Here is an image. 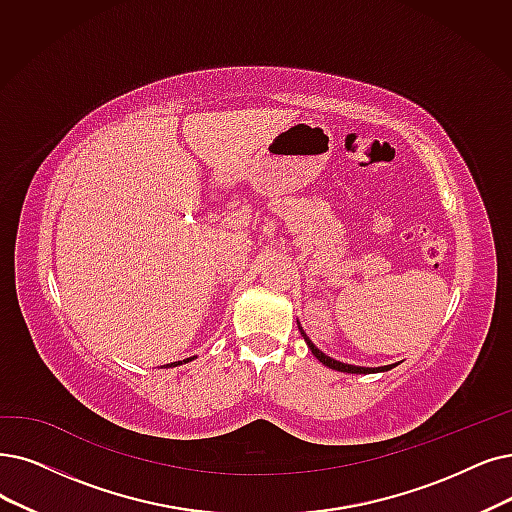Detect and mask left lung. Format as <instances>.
Segmentation results:
<instances>
[{
    "label": "left lung",
    "instance_id": "left-lung-1",
    "mask_svg": "<svg viewBox=\"0 0 512 512\" xmlns=\"http://www.w3.org/2000/svg\"><path fill=\"white\" fill-rule=\"evenodd\" d=\"M300 327V325H298ZM300 332H302V336H304V342L309 344V349H311V353L323 363V365H327V367H332V370H338V372H349V374H374V372H386V370H393L395 365H384V367H359V365H346V363H342V361H336V359H332V357H327L325 353H321L317 346L309 340V336L304 334V330L300 327Z\"/></svg>",
    "mask_w": 512,
    "mask_h": 512
}]
</instances>
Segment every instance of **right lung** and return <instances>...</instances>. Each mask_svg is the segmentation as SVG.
Returning <instances> with one entry per match:
<instances>
[{
    "mask_svg": "<svg viewBox=\"0 0 512 512\" xmlns=\"http://www.w3.org/2000/svg\"><path fill=\"white\" fill-rule=\"evenodd\" d=\"M191 359H193V357H191ZM191 359H185V361H191ZM174 365H180V361H176V363H174Z\"/></svg>",
    "mask_w": 512,
    "mask_h": 512,
    "instance_id": "obj_1",
    "label": "right lung"
}]
</instances>
